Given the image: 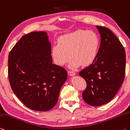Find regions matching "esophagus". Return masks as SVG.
<instances>
[{
  "mask_svg": "<svg viewBox=\"0 0 130 130\" xmlns=\"http://www.w3.org/2000/svg\"><path fill=\"white\" fill-rule=\"evenodd\" d=\"M68 74H69V75L70 76H73L75 75V72L73 71H70V70H69V71H68Z\"/></svg>",
  "mask_w": 130,
  "mask_h": 130,
  "instance_id": "esophagus-1",
  "label": "esophagus"
}]
</instances>
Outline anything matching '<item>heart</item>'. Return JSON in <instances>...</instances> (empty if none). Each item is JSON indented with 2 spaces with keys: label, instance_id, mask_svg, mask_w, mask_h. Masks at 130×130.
<instances>
[{
  "label": "heart",
  "instance_id": "heart-1",
  "mask_svg": "<svg viewBox=\"0 0 130 130\" xmlns=\"http://www.w3.org/2000/svg\"><path fill=\"white\" fill-rule=\"evenodd\" d=\"M98 36L91 31L77 30L63 35L52 46L51 55L57 66L65 65L72 57L70 67L88 66L94 62L99 54Z\"/></svg>",
  "mask_w": 130,
  "mask_h": 130
}]
</instances>
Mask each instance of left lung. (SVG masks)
<instances>
[{
  "label": "left lung",
  "mask_w": 130,
  "mask_h": 130,
  "mask_svg": "<svg viewBox=\"0 0 130 130\" xmlns=\"http://www.w3.org/2000/svg\"><path fill=\"white\" fill-rule=\"evenodd\" d=\"M96 27L101 36L97 57L79 73L86 82L83 99L94 107L112 100L124 81L125 69V50L118 38L108 27Z\"/></svg>",
  "instance_id": "8db88e82"
}]
</instances>
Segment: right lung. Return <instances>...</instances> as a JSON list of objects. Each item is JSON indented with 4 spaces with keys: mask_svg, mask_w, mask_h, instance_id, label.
I'll return each instance as SVG.
<instances>
[{
    "mask_svg": "<svg viewBox=\"0 0 130 130\" xmlns=\"http://www.w3.org/2000/svg\"><path fill=\"white\" fill-rule=\"evenodd\" d=\"M47 34L25 35L9 53L8 76L12 91L29 109L47 111L56 105L67 78L64 68L52 64Z\"/></svg>",
    "mask_w": 130,
    "mask_h": 130,
    "instance_id": "obj_1",
    "label": "right lung"
}]
</instances>
